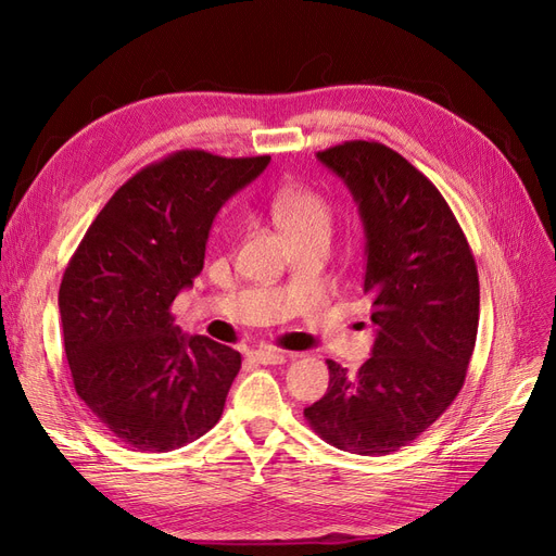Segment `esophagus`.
<instances>
[{"label": "esophagus", "mask_w": 556, "mask_h": 556, "mask_svg": "<svg viewBox=\"0 0 556 556\" xmlns=\"http://www.w3.org/2000/svg\"><path fill=\"white\" fill-rule=\"evenodd\" d=\"M250 357L258 364H283L286 359H291V353H283V351H252Z\"/></svg>", "instance_id": "obj_1"}]
</instances>
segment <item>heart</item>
Instances as JSON below:
<instances>
[{
  "label": "heart",
  "mask_w": 556,
  "mask_h": 556,
  "mask_svg": "<svg viewBox=\"0 0 556 556\" xmlns=\"http://www.w3.org/2000/svg\"><path fill=\"white\" fill-rule=\"evenodd\" d=\"M273 217L286 238L320 236L330 240L332 205L320 192L309 188H286L273 197Z\"/></svg>",
  "instance_id": "1"
}]
</instances>
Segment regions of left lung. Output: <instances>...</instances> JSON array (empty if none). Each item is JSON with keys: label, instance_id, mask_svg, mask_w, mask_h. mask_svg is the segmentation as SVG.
<instances>
[{"label": "left lung", "instance_id": "left-lung-1", "mask_svg": "<svg viewBox=\"0 0 556 556\" xmlns=\"http://www.w3.org/2000/svg\"><path fill=\"white\" fill-rule=\"evenodd\" d=\"M318 160L359 208L378 334L357 374L327 359L330 387L304 417L327 444L384 456L417 440L463 389L479 330L477 263L440 190L396 151L355 139Z\"/></svg>", "mask_w": 556, "mask_h": 556}]
</instances>
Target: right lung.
<instances>
[{"label":"right lung","mask_w":556,"mask_h":556,"mask_svg":"<svg viewBox=\"0 0 556 556\" xmlns=\"http://www.w3.org/2000/svg\"><path fill=\"white\" fill-rule=\"evenodd\" d=\"M267 162L197 149L153 162L121 185L68 261L59 314L75 392L132 448H180L222 417L240 353L185 337L169 309L203 270L217 211Z\"/></svg>","instance_id":"add662e5"}]
</instances>
